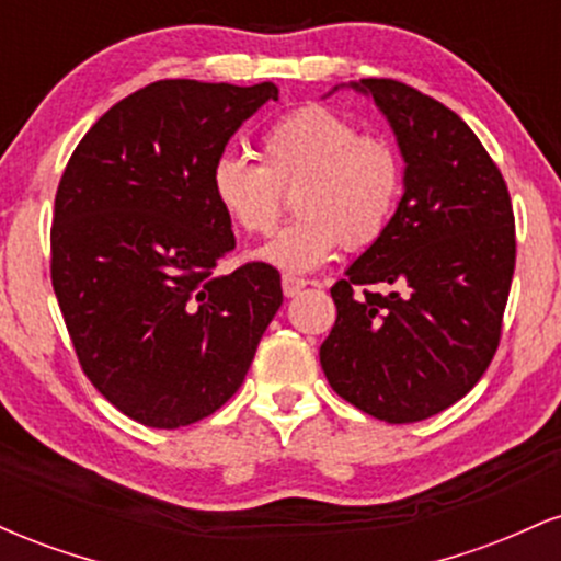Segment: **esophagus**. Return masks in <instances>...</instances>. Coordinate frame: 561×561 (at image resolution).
Masks as SVG:
<instances>
[{"label": "esophagus", "mask_w": 561, "mask_h": 561, "mask_svg": "<svg viewBox=\"0 0 561 561\" xmlns=\"http://www.w3.org/2000/svg\"><path fill=\"white\" fill-rule=\"evenodd\" d=\"M306 285H308V282L300 279V276H293V274L282 276V293H285L287 298H295V295H298Z\"/></svg>", "instance_id": "1"}]
</instances>
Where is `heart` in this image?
<instances>
[{
	"mask_svg": "<svg viewBox=\"0 0 561 561\" xmlns=\"http://www.w3.org/2000/svg\"><path fill=\"white\" fill-rule=\"evenodd\" d=\"M298 221L255 250V261L287 274L324 266L345 244L364 250L388 234L403 192L396 147L324 105L282 115L261 137V163L227 152L210 169V195L244 234H268L295 192Z\"/></svg>",
	"mask_w": 561,
	"mask_h": 561,
	"instance_id": "obj_1",
	"label": "heart"
}]
</instances>
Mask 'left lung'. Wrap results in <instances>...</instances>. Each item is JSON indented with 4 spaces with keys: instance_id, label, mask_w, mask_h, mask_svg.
<instances>
[{
    "instance_id": "obj_1",
    "label": "left lung",
    "mask_w": 561,
    "mask_h": 561,
    "mask_svg": "<svg viewBox=\"0 0 561 561\" xmlns=\"http://www.w3.org/2000/svg\"><path fill=\"white\" fill-rule=\"evenodd\" d=\"M337 89L375 100L405 169L388 234L330 289L337 319L321 369L366 414L422 422L465 398L499 347L517 248L512 199L472 128L433 96L392 79Z\"/></svg>"
}]
</instances>
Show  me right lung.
Segmentation results:
<instances>
[{"instance_id":"add662e5","label":"right lung","mask_w":561,"mask_h":561,"mask_svg":"<svg viewBox=\"0 0 561 561\" xmlns=\"http://www.w3.org/2000/svg\"><path fill=\"white\" fill-rule=\"evenodd\" d=\"M268 100L272 81L150 83L83 134L57 186L53 287L76 356L147 427L221 409L282 306L268 263L216 274L234 231L210 195L214 163Z\"/></svg>"}]
</instances>
